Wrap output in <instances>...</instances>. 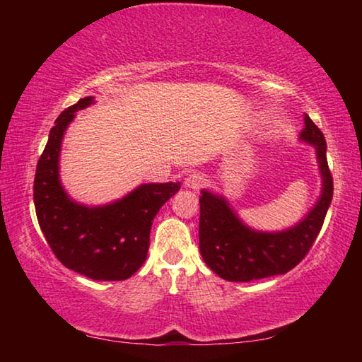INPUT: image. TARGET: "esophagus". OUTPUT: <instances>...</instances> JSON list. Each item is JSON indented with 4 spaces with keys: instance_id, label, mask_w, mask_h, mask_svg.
<instances>
[{
    "instance_id": "esophagus-1",
    "label": "esophagus",
    "mask_w": 362,
    "mask_h": 362,
    "mask_svg": "<svg viewBox=\"0 0 362 362\" xmlns=\"http://www.w3.org/2000/svg\"><path fill=\"white\" fill-rule=\"evenodd\" d=\"M206 183H207V179L204 177V174H201V173H192L185 179V185L192 189L203 188Z\"/></svg>"
}]
</instances>
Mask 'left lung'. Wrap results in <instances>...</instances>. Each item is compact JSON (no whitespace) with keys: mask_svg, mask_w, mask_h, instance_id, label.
Returning a JSON list of instances; mask_svg holds the SVG:
<instances>
[{"mask_svg":"<svg viewBox=\"0 0 362 362\" xmlns=\"http://www.w3.org/2000/svg\"><path fill=\"white\" fill-rule=\"evenodd\" d=\"M305 142L316 146L322 174V194L315 209L291 230L259 233L240 222L225 199L203 192L199 198V250L214 273L226 281L249 283L297 267L313 247L332 201L334 179L326 156V139L308 115L300 132Z\"/></svg>","mask_w":362,"mask_h":362,"instance_id":"8db88e82","label":"left lung"}]
</instances>
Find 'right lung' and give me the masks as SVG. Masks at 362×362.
<instances>
[{"instance_id": "add662e5", "label": "right lung", "mask_w": 362, "mask_h": 362, "mask_svg": "<svg viewBox=\"0 0 362 362\" xmlns=\"http://www.w3.org/2000/svg\"><path fill=\"white\" fill-rule=\"evenodd\" d=\"M93 103L79 99L59 115L36 164L33 201L40 228L54 255L66 268L95 281H122L142 267L150 247L153 218L180 182L145 183L103 207L79 206L59 180V153L75 112Z\"/></svg>"}]
</instances>
